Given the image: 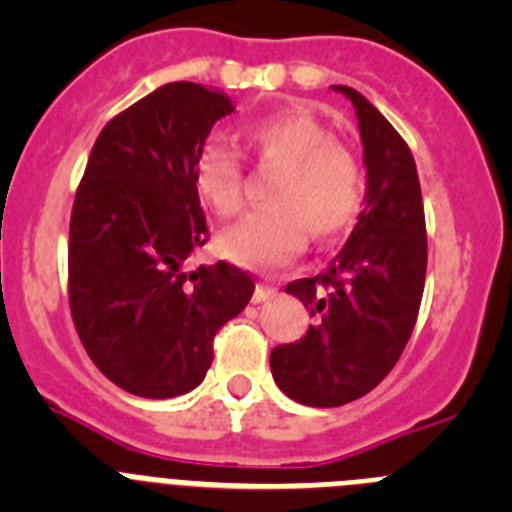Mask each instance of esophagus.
<instances>
[{"instance_id":"obj_1","label":"esophagus","mask_w":512,"mask_h":512,"mask_svg":"<svg viewBox=\"0 0 512 512\" xmlns=\"http://www.w3.org/2000/svg\"><path fill=\"white\" fill-rule=\"evenodd\" d=\"M274 295H277V287H274V284H256V289H253V302L259 305V302L271 300Z\"/></svg>"}]
</instances>
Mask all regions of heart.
Here are the masks:
<instances>
[{"mask_svg": "<svg viewBox=\"0 0 512 512\" xmlns=\"http://www.w3.org/2000/svg\"><path fill=\"white\" fill-rule=\"evenodd\" d=\"M246 140L264 164L282 166L271 192V210L256 212L225 230L220 251L228 261L269 271L297 259L310 235L333 238L351 228L364 200V174L351 148L338 143L328 125L305 110L261 117ZM192 182L200 200L217 215L243 207V164L235 148L210 140L194 158Z\"/></svg>", "mask_w": 512, "mask_h": 512, "instance_id": "heart-1", "label": "heart"}]
</instances>
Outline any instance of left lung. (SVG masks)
I'll use <instances>...</instances> for the list:
<instances>
[{"label":"left lung","instance_id":"obj_1","mask_svg":"<svg viewBox=\"0 0 512 512\" xmlns=\"http://www.w3.org/2000/svg\"><path fill=\"white\" fill-rule=\"evenodd\" d=\"M359 120L366 194L346 246L318 277L287 284L315 323L269 364L287 397L338 408L372 392L400 359L423 300L425 215L408 143L356 89L336 84Z\"/></svg>","mask_w":512,"mask_h":512}]
</instances>
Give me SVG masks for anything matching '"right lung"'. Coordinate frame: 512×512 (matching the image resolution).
<instances>
[{"label":"right lung","mask_w":512,"mask_h":512,"mask_svg":"<svg viewBox=\"0 0 512 512\" xmlns=\"http://www.w3.org/2000/svg\"><path fill=\"white\" fill-rule=\"evenodd\" d=\"M233 110L220 89L158 87L104 125L76 189L71 315L89 359L130 395L166 400L200 387L212 338L256 289L225 261L184 269L210 238L194 158Z\"/></svg>","instance_id":"1"}]
</instances>
